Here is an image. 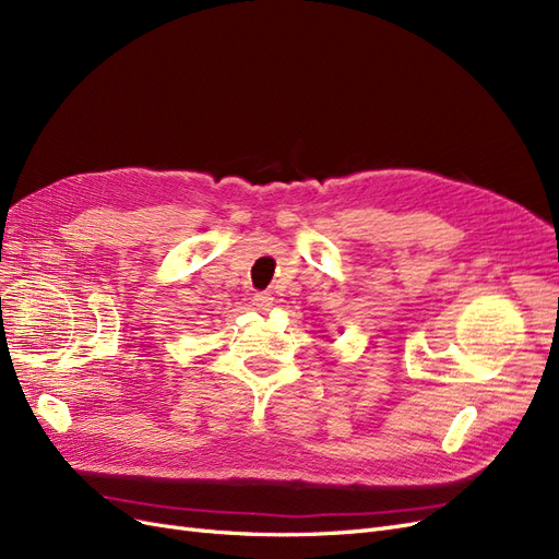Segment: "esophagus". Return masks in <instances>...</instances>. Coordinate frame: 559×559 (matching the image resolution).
Wrapping results in <instances>:
<instances>
[{"mask_svg": "<svg viewBox=\"0 0 559 559\" xmlns=\"http://www.w3.org/2000/svg\"><path fill=\"white\" fill-rule=\"evenodd\" d=\"M253 306H257V310H261V312H267L270 308H273V296L257 294V296H253Z\"/></svg>", "mask_w": 559, "mask_h": 559, "instance_id": "1", "label": "esophagus"}]
</instances>
